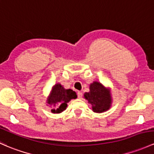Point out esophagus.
Segmentation results:
<instances>
[{"mask_svg":"<svg viewBox=\"0 0 154 154\" xmlns=\"http://www.w3.org/2000/svg\"><path fill=\"white\" fill-rule=\"evenodd\" d=\"M77 97H78V98H81L82 97V92L81 91H77Z\"/></svg>","mask_w":154,"mask_h":154,"instance_id":"1","label":"esophagus"}]
</instances>
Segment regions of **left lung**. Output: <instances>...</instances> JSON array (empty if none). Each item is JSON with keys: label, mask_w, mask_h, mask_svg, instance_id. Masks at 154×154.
<instances>
[{"label": "left lung", "mask_w": 154, "mask_h": 154, "mask_svg": "<svg viewBox=\"0 0 154 154\" xmlns=\"http://www.w3.org/2000/svg\"><path fill=\"white\" fill-rule=\"evenodd\" d=\"M84 97L91 103L92 109L96 113H101L109 109L111 106V94L101 83L94 82L90 85V91L84 94Z\"/></svg>", "instance_id": "left-lung-1"}]
</instances>
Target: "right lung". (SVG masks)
Segmentation results:
<instances>
[{"instance_id":"right-lung-1","label":"right lung","mask_w":154,"mask_h":154,"mask_svg":"<svg viewBox=\"0 0 154 154\" xmlns=\"http://www.w3.org/2000/svg\"><path fill=\"white\" fill-rule=\"evenodd\" d=\"M77 98L76 92L72 89H65L60 84H56L53 87L49 98L48 99V104L52 105L53 113H60L67 107V103L72 99Z\"/></svg>"}]
</instances>
